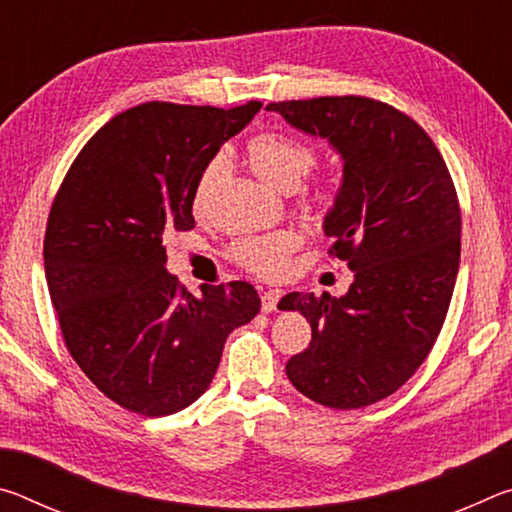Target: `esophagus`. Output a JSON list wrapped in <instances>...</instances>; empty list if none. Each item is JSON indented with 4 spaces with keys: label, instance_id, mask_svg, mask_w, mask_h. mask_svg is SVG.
Instances as JSON below:
<instances>
[{
    "label": "esophagus",
    "instance_id": "esophagus-1",
    "mask_svg": "<svg viewBox=\"0 0 512 512\" xmlns=\"http://www.w3.org/2000/svg\"><path fill=\"white\" fill-rule=\"evenodd\" d=\"M282 298V289H268L262 293V311H275L277 309V302Z\"/></svg>",
    "mask_w": 512,
    "mask_h": 512
}]
</instances>
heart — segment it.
Listing matches in <instances>:
<instances>
[{
  "label": "heart",
  "mask_w": 512,
  "mask_h": 512,
  "mask_svg": "<svg viewBox=\"0 0 512 512\" xmlns=\"http://www.w3.org/2000/svg\"><path fill=\"white\" fill-rule=\"evenodd\" d=\"M248 162L259 178L275 189L282 192H291L296 189L302 178L316 167L318 155L311 146L302 144L293 137H287L282 133H259L246 146ZM225 158L216 155L205 164L201 176H198L196 192H194V210L201 214L203 207L210 198L212 189L223 178L225 173ZM320 210H327L334 203L332 187L320 185L311 194ZM300 248V237L291 230H275L266 232V235H248L237 239L230 246V259L241 268H246L248 273L257 277H282L289 271L291 255Z\"/></svg>",
  "instance_id": "1"
}]
</instances>
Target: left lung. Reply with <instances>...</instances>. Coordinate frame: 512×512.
I'll list each match as a JSON object with an SVG mask.
<instances>
[{
	"mask_svg": "<svg viewBox=\"0 0 512 512\" xmlns=\"http://www.w3.org/2000/svg\"><path fill=\"white\" fill-rule=\"evenodd\" d=\"M298 131L325 137L343 183L325 216L329 253L354 282L341 298L287 293L311 343L287 377L329 409H361L393 395L427 359L445 323L461 262V207L443 155L424 128L368 97L268 103Z\"/></svg>",
	"mask_w": 512,
	"mask_h": 512,
	"instance_id": "left-lung-1",
	"label": "left lung"
}]
</instances>
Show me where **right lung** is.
Listing matches in <instances>:
<instances>
[{
	"mask_svg": "<svg viewBox=\"0 0 512 512\" xmlns=\"http://www.w3.org/2000/svg\"><path fill=\"white\" fill-rule=\"evenodd\" d=\"M262 103L230 110L151 101L83 146L51 205L45 273L72 359L124 409L160 418L201 397L232 329L257 316L253 284L167 273L162 237L194 228L198 176Z\"/></svg>",
	"mask_w": 512,
	"mask_h": 512,
	"instance_id": "1",
	"label": "right lung"
}]
</instances>
